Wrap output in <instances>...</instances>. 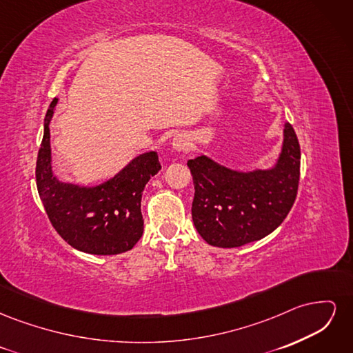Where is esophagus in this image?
<instances>
[{"mask_svg": "<svg viewBox=\"0 0 353 353\" xmlns=\"http://www.w3.org/2000/svg\"><path fill=\"white\" fill-rule=\"evenodd\" d=\"M190 147V138L185 134H178L174 137L172 140V148L178 153H183L187 152Z\"/></svg>", "mask_w": 353, "mask_h": 353, "instance_id": "34e87169", "label": "esophagus"}]
</instances>
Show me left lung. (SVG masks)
Wrapping results in <instances>:
<instances>
[{"instance_id":"1","label":"left lung","mask_w":353,"mask_h":353,"mask_svg":"<svg viewBox=\"0 0 353 353\" xmlns=\"http://www.w3.org/2000/svg\"><path fill=\"white\" fill-rule=\"evenodd\" d=\"M187 165L194 183L191 215L197 232L210 245L240 248L268 236L290 212L301 176V147L287 122L281 152L268 169H232L203 153Z\"/></svg>"}]
</instances>
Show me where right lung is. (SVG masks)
<instances>
[{"label": "right lung", "mask_w": 353, "mask_h": 353, "mask_svg": "<svg viewBox=\"0 0 353 353\" xmlns=\"http://www.w3.org/2000/svg\"><path fill=\"white\" fill-rule=\"evenodd\" d=\"M59 99L51 101L37 159V187L42 205L61 239L90 254H119L141 239V197L162 166L156 152L134 157L112 178L95 185L60 181L52 170L50 122Z\"/></svg>", "instance_id": "obj_1"}]
</instances>
